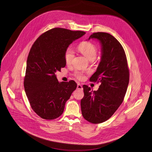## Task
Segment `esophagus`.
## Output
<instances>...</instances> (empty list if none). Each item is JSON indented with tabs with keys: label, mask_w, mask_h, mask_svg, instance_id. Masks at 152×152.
<instances>
[{
	"label": "esophagus",
	"mask_w": 152,
	"mask_h": 152,
	"mask_svg": "<svg viewBox=\"0 0 152 152\" xmlns=\"http://www.w3.org/2000/svg\"><path fill=\"white\" fill-rule=\"evenodd\" d=\"M77 88L78 89H80V90H83V87H82V86L80 84H77Z\"/></svg>",
	"instance_id": "1"
}]
</instances>
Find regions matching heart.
Masks as SVG:
<instances>
[{
    "label": "heart",
    "instance_id": "1",
    "mask_svg": "<svg viewBox=\"0 0 152 152\" xmlns=\"http://www.w3.org/2000/svg\"><path fill=\"white\" fill-rule=\"evenodd\" d=\"M79 50L90 61H93L96 58L98 48L96 46L90 42H83L79 46ZM75 57L73 50L68 47L65 53V60L66 64H70ZM75 76L79 80L84 78V73L82 72L77 71L75 73Z\"/></svg>",
    "mask_w": 152,
    "mask_h": 152
}]
</instances>
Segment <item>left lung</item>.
I'll return each instance as SVG.
<instances>
[{"label":"left lung","instance_id":"obj_1","mask_svg":"<svg viewBox=\"0 0 152 152\" xmlns=\"http://www.w3.org/2000/svg\"><path fill=\"white\" fill-rule=\"evenodd\" d=\"M90 39L99 41L102 56L91 82L100 83L97 91L83 85L84 95L81 100L83 117L88 121L99 124L111 117L121 104L129 83V69L123 47L112 35L96 32Z\"/></svg>","mask_w":152,"mask_h":152}]
</instances>
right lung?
<instances>
[{
	"label": "right lung",
	"instance_id": "1",
	"mask_svg": "<svg viewBox=\"0 0 152 152\" xmlns=\"http://www.w3.org/2000/svg\"><path fill=\"white\" fill-rule=\"evenodd\" d=\"M86 34L56 28L40 35L26 61L24 88L31 106L41 118L53 120L63 113L77 84L58 81L56 72L66 65L65 53L70 44Z\"/></svg>",
	"mask_w": 152,
	"mask_h": 152
}]
</instances>
